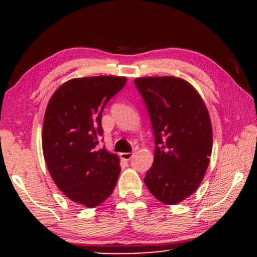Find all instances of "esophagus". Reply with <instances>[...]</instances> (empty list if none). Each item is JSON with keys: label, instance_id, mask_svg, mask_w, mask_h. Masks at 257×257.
<instances>
[{"label": "esophagus", "instance_id": "obj_1", "mask_svg": "<svg viewBox=\"0 0 257 257\" xmlns=\"http://www.w3.org/2000/svg\"><path fill=\"white\" fill-rule=\"evenodd\" d=\"M133 156H134V153L133 152H123L120 153V158L124 159V161H131L133 158Z\"/></svg>", "mask_w": 257, "mask_h": 257}]
</instances>
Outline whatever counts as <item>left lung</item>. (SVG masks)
<instances>
[{
    "instance_id": "left-lung-1",
    "label": "left lung",
    "mask_w": 257,
    "mask_h": 257,
    "mask_svg": "<svg viewBox=\"0 0 257 257\" xmlns=\"http://www.w3.org/2000/svg\"><path fill=\"white\" fill-rule=\"evenodd\" d=\"M134 82L155 133V159L144 182L159 202L178 204L196 192L210 162L213 128L208 108L182 78L141 77Z\"/></svg>"
}]
</instances>
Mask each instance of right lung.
Returning a JSON list of instances; mask_svg holds the SVG:
<instances>
[{"mask_svg": "<svg viewBox=\"0 0 257 257\" xmlns=\"http://www.w3.org/2000/svg\"><path fill=\"white\" fill-rule=\"evenodd\" d=\"M125 82L118 76L70 79L47 105L42 149L48 172L67 198L87 208L111 196L120 173L118 156L96 145L105 105Z\"/></svg>", "mask_w": 257, "mask_h": 257, "instance_id": "add662e5", "label": "right lung"}]
</instances>
